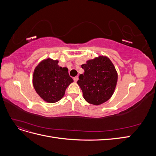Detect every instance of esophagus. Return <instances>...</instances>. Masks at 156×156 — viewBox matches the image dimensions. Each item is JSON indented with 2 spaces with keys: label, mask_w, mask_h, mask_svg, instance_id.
<instances>
[{
  "label": "esophagus",
  "mask_w": 156,
  "mask_h": 156,
  "mask_svg": "<svg viewBox=\"0 0 156 156\" xmlns=\"http://www.w3.org/2000/svg\"><path fill=\"white\" fill-rule=\"evenodd\" d=\"M78 79H79L78 76H75V77H73V80H74V81H75V82H77V81H78Z\"/></svg>",
  "instance_id": "esophagus-1"
}]
</instances>
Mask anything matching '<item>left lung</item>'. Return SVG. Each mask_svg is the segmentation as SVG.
<instances>
[{"label": "left lung", "instance_id": "1", "mask_svg": "<svg viewBox=\"0 0 156 156\" xmlns=\"http://www.w3.org/2000/svg\"><path fill=\"white\" fill-rule=\"evenodd\" d=\"M84 73L79 75L77 84L84 99L93 105H100L109 100L116 85L118 75L111 61L99 56L81 66Z\"/></svg>", "mask_w": 156, "mask_h": 156}]
</instances>
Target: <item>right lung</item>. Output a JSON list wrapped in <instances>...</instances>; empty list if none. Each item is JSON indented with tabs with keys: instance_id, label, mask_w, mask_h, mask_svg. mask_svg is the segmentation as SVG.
Here are the masks:
<instances>
[{
	"instance_id": "add662e5",
	"label": "right lung",
	"mask_w": 156,
	"mask_h": 156,
	"mask_svg": "<svg viewBox=\"0 0 156 156\" xmlns=\"http://www.w3.org/2000/svg\"><path fill=\"white\" fill-rule=\"evenodd\" d=\"M57 60H44L37 66L33 74V85L38 95L47 102L55 103L62 98L73 80L66 68L60 67Z\"/></svg>"
}]
</instances>
